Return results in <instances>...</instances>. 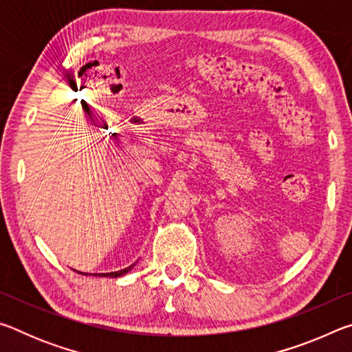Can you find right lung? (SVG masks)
I'll return each mask as SVG.
<instances>
[{
  "label": "right lung",
  "mask_w": 352,
  "mask_h": 352,
  "mask_svg": "<svg viewBox=\"0 0 352 352\" xmlns=\"http://www.w3.org/2000/svg\"><path fill=\"white\" fill-rule=\"evenodd\" d=\"M136 264V262H135ZM135 264H132V265H129V267H126V269H122V270H118V272H110V273H93V276H107V278H119V276H122V275H126L127 272H130L133 269V265ZM80 273V272H79ZM82 275H88V273H82Z\"/></svg>",
  "instance_id": "1"
}]
</instances>
